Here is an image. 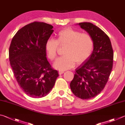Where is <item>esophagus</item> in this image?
Listing matches in <instances>:
<instances>
[{"mask_svg":"<svg viewBox=\"0 0 125 125\" xmlns=\"http://www.w3.org/2000/svg\"><path fill=\"white\" fill-rule=\"evenodd\" d=\"M64 73V71H62V70H60V71H59V74H60V75L62 74L63 73Z\"/></svg>","mask_w":125,"mask_h":125,"instance_id":"1","label":"esophagus"}]
</instances>
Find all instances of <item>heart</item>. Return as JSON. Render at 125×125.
<instances>
[{
    "mask_svg": "<svg viewBox=\"0 0 125 125\" xmlns=\"http://www.w3.org/2000/svg\"><path fill=\"white\" fill-rule=\"evenodd\" d=\"M65 45L63 53L55 63L61 70L72 68L75 63L81 64L87 60L94 48V40L87 33H81L72 28H65L57 34L56 39L50 38L45 44V50L50 60H55L59 45Z\"/></svg>",
    "mask_w": 125,
    "mask_h": 125,
    "instance_id": "obj_1",
    "label": "heart"
}]
</instances>
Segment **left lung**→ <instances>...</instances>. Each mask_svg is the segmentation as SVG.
Returning <instances> with one entry per match:
<instances>
[{"label": "left lung", "instance_id": "left-lung-1", "mask_svg": "<svg viewBox=\"0 0 125 125\" xmlns=\"http://www.w3.org/2000/svg\"><path fill=\"white\" fill-rule=\"evenodd\" d=\"M79 25L92 37L94 50L75 69L70 86L75 96L88 99L97 96L105 87L113 68L114 53L109 38L99 27L90 22Z\"/></svg>", "mask_w": 125, "mask_h": 125}]
</instances>
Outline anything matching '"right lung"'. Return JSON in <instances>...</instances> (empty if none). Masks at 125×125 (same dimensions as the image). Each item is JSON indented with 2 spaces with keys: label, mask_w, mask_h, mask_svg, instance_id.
<instances>
[{
  "label": "right lung",
  "mask_w": 125,
  "mask_h": 125,
  "mask_svg": "<svg viewBox=\"0 0 125 125\" xmlns=\"http://www.w3.org/2000/svg\"><path fill=\"white\" fill-rule=\"evenodd\" d=\"M52 28L44 22L27 24L15 34L9 47V60L16 80L25 94L32 98L46 96L59 76L47 61L45 50Z\"/></svg>",
  "instance_id": "1"
}]
</instances>
